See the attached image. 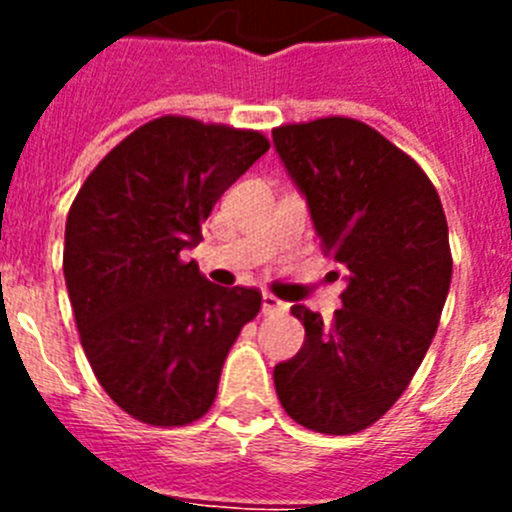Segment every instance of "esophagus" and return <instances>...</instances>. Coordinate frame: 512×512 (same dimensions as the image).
<instances>
[{
	"label": "esophagus",
	"mask_w": 512,
	"mask_h": 512,
	"mask_svg": "<svg viewBox=\"0 0 512 512\" xmlns=\"http://www.w3.org/2000/svg\"><path fill=\"white\" fill-rule=\"evenodd\" d=\"M261 310H264V315H271V312L287 310V305L279 297L271 295V292H264V297H261Z\"/></svg>",
	"instance_id": "1"
}]
</instances>
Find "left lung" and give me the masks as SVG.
I'll return each instance as SVG.
<instances>
[{"mask_svg": "<svg viewBox=\"0 0 512 512\" xmlns=\"http://www.w3.org/2000/svg\"><path fill=\"white\" fill-rule=\"evenodd\" d=\"M271 135L323 253L348 271L330 323L292 307L305 343L274 366V387L292 420L351 436L400 400L436 336L451 284L449 225L425 171L366 122L320 117Z\"/></svg>", "mask_w": 512, "mask_h": 512, "instance_id": "obj_1", "label": "left lung"}]
</instances>
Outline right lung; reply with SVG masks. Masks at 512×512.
I'll return each mask as SVG.
<instances>
[{
	"label": "right lung",
	"mask_w": 512,
	"mask_h": 512,
	"mask_svg": "<svg viewBox=\"0 0 512 512\" xmlns=\"http://www.w3.org/2000/svg\"><path fill=\"white\" fill-rule=\"evenodd\" d=\"M269 151L259 130L164 115L94 166L66 220L63 277L104 392L156 428L212 408L225 356L261 292L217 287L182 256L225 189Z\"/></svg>",
	"instance_id": "1"
}]
</instances>
